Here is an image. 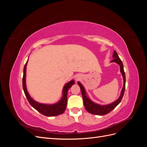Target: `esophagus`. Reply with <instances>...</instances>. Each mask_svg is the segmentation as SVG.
Here are the masks:
<instances>
[{"mask_svg": "<svg viewBox=\"0 0 147 147\" xmlns=\"http://www.w3.org/2000/svg\"><path fill=\"white\" fill-rule=\"evenodd\" d=\"M81 78H82V76L80 75H79V74H77L76 76L75 77V80H77V81H78V80H80L81 79Z\"/></svg>", "mask_w": 147, "mask_h": 147, "instance_id": "34e87169", "label": "esophagus"}]
</instances>
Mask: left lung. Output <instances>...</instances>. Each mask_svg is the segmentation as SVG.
<instances>
[{
  "label": "left lung",
  "instance_id": "left-lung-1",
  "mask_svg": "<svg viewBox=\"0 0 147 147\" xmlns=\"http://www.w3.org/2000/svg\"><path fill=\"white\" fill-rule=\"evenodd\" d=\"M113 59L111 61L110 63H115L119 65L120 72L121 73L123 78V87L121 90V94H120V96L117 100L114 101L113 102H112V103H110L109 104H107V105H100L97 103H95L94 102L91 100L90 97H88L85 89H84V86L82 85V84L80 82H78V84L79 85L80 88V90H81L84 107H85V109L89 113H90L91 114L96 115H104L107 114L116 107L120 103V102H121L122 100V98L124 95V90H125V85H126L125 73H124V67H123V64L122 61L119 59V57L116 51H113Z\"/></svg>",
  "mask_w": 147,
  "mask_h": 147
}]
</instances>
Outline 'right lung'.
Instances as JSON below:
<instances>
[{"mask_svg": "<svg viewBox=\"0 0 147 147\" xmlns=\"http://www.w3.org/2000/svg\"><path fill=\"white\" fill-rule=\"evenodd\" d=\"M28 61L24 67L23 70V88L28 102L30 105L34 107L35 110H37L38 112L42 113V115L47 117H54L57 116L59 115L63 114L65 110L67 104V92L69 88L72 87L75 83L74 80L69 82L65 84V85L63 89V94L61 99L55 104H42L35 101L32 97H30V94L27 90L26 83V67H27Z\"/></svg>", "mask_w": 147, "mask_h": 147, "instance_id": "obj_1", "label": "right lung"}]
</instances>
